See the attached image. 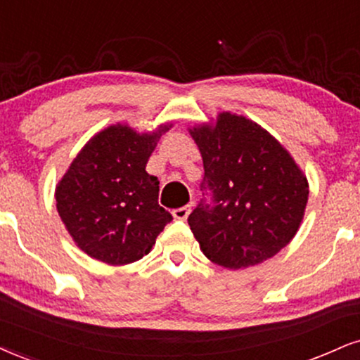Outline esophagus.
I'll return each mask as SVG.
<instances>
[{"instance_id": "obj_1", "label": "esophagus", "mask_w": 360, "mask_h": 360, "mask_svg": "<svg viewBox=\"0 0 360 360\" xmlns=\"http://www.w3.org/2000/svg\"><path fill=\"white\" fill-rule=\"evenodd\" d=\"M172 214H173V217H175L176 220H185L188 217V214H190V205L175 208V210H173Z\"/></svg>"}]
</instances>
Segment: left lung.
I'll return each instance as SVG.
<instances>
[{"label":"left lung","mask_w":360,"mask_h":360,"mask_svg":"<svg viewBox=\"0 0 360 360\" xmlns=\"http://www.w3.org/2000/svg\"><path fill=\"white\" fill-rule=\"evenodd\" d=\"M212 203L202 200L188 225L208 260L225 269L257 265L295 237L309 198L307 176L255 122L224 112L190 128Z\"/></svg>","instance_id":"1"}]
</instances>
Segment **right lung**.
Returning a JSON list of instances; mask_svg holds the SVG:
<instances>
[{
	"label": "right lung",
	"mask_w": 360,
	"mask_h": 360,
	"mask_svg": "<svg viewBox=\"0 0 360 360\" xmlns=\"http://www.w3.org/2000/svg\"><path fill=\"white\" fill-rule=\"evenodd\" d=\"M172 125L139 133L112 125L83 146L56 185L58 215L75 243L108 265L140 260L173 217L158 205V179L145 167Z\"/></svg>",
	"instance_id": "add662e5"
}]
</instances>
